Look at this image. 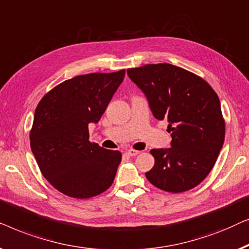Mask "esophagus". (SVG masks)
<instances>
[{
    "instance_id": "obj_1",
    "label": "esophagus",
    "mask_w": 249,
    "mask_h": 249,
    "mask_svg": "<svg viewBox=\"0 0 249 249\" xmlns=\"http://www.w3.org/2000/svg\"><path fill=\"white\" fill-rule=\"evenodd\" d=\"M126 153H127V155H128V156H131V157H135V156H138V155H139L140 151H138V150L129 149V150H127V151H126Z\"/></svg>"
}]
</instances>
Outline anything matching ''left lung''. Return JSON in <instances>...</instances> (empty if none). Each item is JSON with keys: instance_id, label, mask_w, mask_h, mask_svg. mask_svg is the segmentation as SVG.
Segmentation results:
<instances>
[{"instance_id": "1", "label": "left lung", "mask_w": 249, "mask_h": 249, "mask_svg": "<svg viewBox=\"0 0 249 249\" xmlns=\"http://www.w3.org/2000/svg\"><path fill=\"white\" fill-rule=\"evenodd\" d=\"M145 94L157 120H168L171 146L152 149L155 166L145 177L170 193L192 190L214 166L225 141L220 100L205 80L178 66L159 63L127 70Z\"/></svg>"}]
</instances>
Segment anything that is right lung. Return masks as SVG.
<instances>
[{"label": "right lung", "mask_w": 249, "mask_h": 249, "mask_svg": "<svg viewBox=\"0 0 249 249\" xmlns=\"http://www.w3.org/2000/svg\"><path fill=\"white\" fill-rule=\"evenodd\" d=\"M125 76V70L66 80L39 101L30 131L38 167L52 186L75 198H89L113 184L122 153L89 141Z\"/></svg>", "instance_id": "1"}]
</instances>
